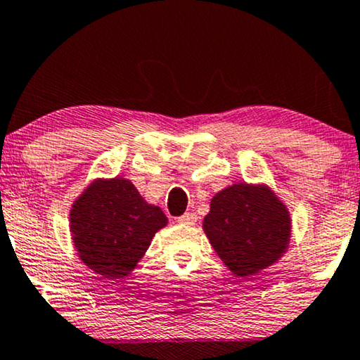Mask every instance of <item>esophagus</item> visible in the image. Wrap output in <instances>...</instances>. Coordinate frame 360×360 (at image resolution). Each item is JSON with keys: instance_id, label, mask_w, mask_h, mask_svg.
I'll return each instance as SVG.
<instances>
[{"instance_id": "esophagus-1", "label": "esophagus", "mask_w": 360, "mask_h": 360, "mask_svg": "<svg viewBox=\"0 0 360 360\" xmlns=\"http://www.w3.org/2000/svg\"><path fill=\"white\" fill-rule=\"evenodd\" d=\"M196 214L195 213H185L184 216H180L179 223L180 224H186V226H193L196 223Z\"/></svg>"}]
</instances>
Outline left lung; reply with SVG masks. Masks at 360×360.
Masks as SVG:
<instances>
[{"instance_id": "obj_1", "label": "left lung", "mask_w": 360, "mask_h": 360, "mask_svg": "<svg viewBox=\"0 0 360 360\" xmlns=\"http://www.w3.org/2000/svg\"><path fill=\"white\" fill-rule=\"evenodd\" d=\"M210 244L236 277L249 278L290 248L292 216L267 184H233L218 191L203 219Z\"/></svg>"}]
</instances>
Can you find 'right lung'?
Returning <instances> with one entry per match:
<instances>
[{
    "label": "right lung",
    "mask_w": 360,
    "mask_h": 360,
    "mask_svg": "<svg viewBox=\"0 0 360 360\" xmlns=\"http://www.w3.org/2000/svg\"><path fill=\"white\" fill-rule=\"evenodd\" d=\"M78 259L110 280L129 277L169 219L131 180L95 179L73 200L68 214Z\"/></svg>",
    "instance_id": "obj_1"
}]
</instances>
